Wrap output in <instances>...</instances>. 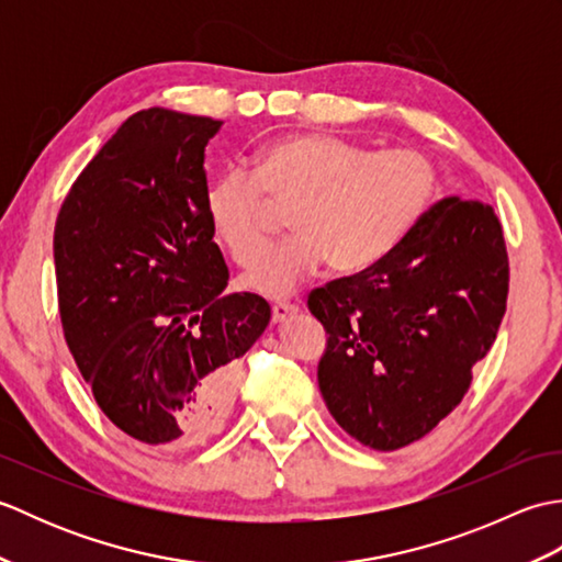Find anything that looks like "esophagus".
<instances>
[{
	"label": "esophagus",
	"instance_id": "1",
	"mask_svg": "<svg viewBox=\"0 0 562 562\" xmlns=\"http://www.w3.org/2000/svg\"><path fill=\"white\" fill-rule=\"evenodd\" d=\"M296 312H300V308H296L290 302H274L272 304V321H274V324H282V321L292 318Z\"/></svg>",
	"mask_w": 562,
	"mask_h": 562
}]
</instances>
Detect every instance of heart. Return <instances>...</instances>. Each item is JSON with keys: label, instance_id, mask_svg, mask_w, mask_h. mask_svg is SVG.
<instances>
[{"label": "heart", "instance_id": "heart-1", "mask_svg": "<svg viewBox=\"0 0 562 562\" xmlns=\"http://www.w3.org/2000/svg\"><path fill=\"white\" fill-rule=\"evenodd\" d=\"M439 173L415 149H379L340 135L296 133L258 149L254 171L229 166L207 183L205 214L229 256L246 266L265 240L267 200L293 205L290 239L254 261L241 284L290 294L330 266L362 272L389 258L425 220Z\"/></svg>", "mask_w": 562, "mask_h": 562}]
</instances>
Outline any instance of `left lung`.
Wrapping results in <instances>:
<instances>
[{
  "label": "left lung",
  "mask_w": 562,
  "mask_h": 562,
  "mask_svg": "<svg viewBox=\"0 0 562 562\" xmlns=\"http://www.w3.org/2000/svg\"><path fill=\"white\" fill-rule=\"evenodd\" d=\"M507 248L491 205L445 198L374 268L308 294L328 333L318 389L376 451L408 447L461 403L507 308Z\"/></svg>",
  "instance_id": "left-lung-1"
}]
</instances>
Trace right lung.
Instances as JSON below:
<instances>
[{
	"mask_svg": "<svg viewBox=\"0 0 562 562\" xmlns=\"http://www.w3.org/2000/svg\"><path fill=\"white\" fill-rule=\"evenodd\" d=\"M222 121L130 115L71 186L55 224L65 340L99 408L157 449L207 439L270 324L258 294H222L229 270L205 214L207 142Z\"/></svg>",
	"mask_w": 562,
	"mask_h": 562,
	"instance_id": "add662e5",
	"label": "right lung"
}]
</instances>
